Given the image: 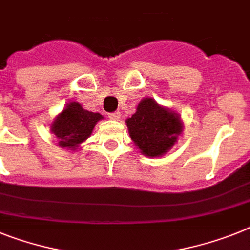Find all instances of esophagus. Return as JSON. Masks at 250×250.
I'll return each mask as SVG.
<instances>
[{
  "mask_svg": "<svg viewBox=\"0 0 250 250\" xmlns=\"http://www.w3.org/2000/svg\"><path fill=\"white\" fill-rule=\"evenodd\" d=\"M109 118L112 119V121H119V119H121V113L119 112L110 113V114H109Z\"/></svg>",
  "mask_w": 250,
  "mask_h": 250,
  "instance_id": "1",
  "label": "esophagus"
}]
</instances>
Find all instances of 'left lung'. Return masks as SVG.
Listing matches in <instances>:
<instances>
[{"label": "left lung", "instance_id": "obj_1", "mask_svg": "<svg viewBox=\"0 0 250 250\" xmlns=\"http://www.w3.org/2000/svg\"><path fill=\"white\" fill-rule=\"evenodd\" d=\"M125 123L132 141L148 157L167 154L183 131L179 114L159 105L152 98L138 103L136 113Z\"/></svg>", "mask_w": 250, "mask_h": 250}]
</instances>
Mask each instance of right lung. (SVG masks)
I'll return each mask as SVG.
<instances>
[{"mask_svg":"<svg viewBox=\"0 0 250 250\" xmlns=\"http://www.w3.org/2000/svg\"><path fill=\"white\" fill-rule=\"evenodd\" d=\"M103 119L99 113L87 112L77 102H71L56 117L50 131L58 138L60 147L76 150L90 137L98 122Z\"/></svg>","mask_w":250,"mask_h":250,"instance_id":"right-lung-1","label":"right lung"}]
</instances>
